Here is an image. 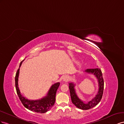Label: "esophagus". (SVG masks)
Returning <instances> with one entry per match:
<instances>
[{
	"instance_id": "obj_1",
	"label": "esophagus",
	"mask_w": 124,
	"mask_h": 124,
	"mask_svg": "<svg viewBox=\"0 0 124 124\" xmlns=\"http://www.w3.org/2000/svg\"><path fill=\"white\" fill-rule=\"evenodd\" d=\"M63 81L64 82H67L69 80V77L68 76H65L64 77H63Z\"/></svg>"
}]
</instances>
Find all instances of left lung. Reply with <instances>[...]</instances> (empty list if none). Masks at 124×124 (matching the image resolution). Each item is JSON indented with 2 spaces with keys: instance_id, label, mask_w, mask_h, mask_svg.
Segmentation results:
<instances>
[{
  "instance_id": "obj_1",
  "label": "left lung",
  "mask_w": 124,
  "mask_h": 124,
  "mask_svg": "<svg viewBox=\"0 0 124 124\" xmlns=\"http://www.w3.org/2000/svg\"><path fill=\"white\" fill-rule=\"evenodd\" d=\"M85 72L88 73L89 74H92L96 77L98 79L99 84V89L97 94L91 101H89L88 103H85L82 100L78 97L76 93L75 89L74 88L75 85L73 83H69V89L71 97V100L72 103L75 105L78 108L84 110H87L97 105L100 102L102 95H103V90H104V80L103 77H102V73L100 69H87L85 70Z\"/></svg>"
}]
</instances>
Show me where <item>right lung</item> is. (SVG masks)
Returning a JSON list of instances; mask_svg holds the SVG:
<instances>
[{"label": "right lung", "instance_id": "1", "mask_svg": "<svg viewBox=\"0 0 124 124\" xmlns=\"http://www.w3.org/2000/svg\"><path fill=\"white\" fill-rule=\"evenodd\" d=\"M24 60L21 62L19 68L17 70L16 75L15 83L17 94L18 95L20 100L23 105L26 108L29 109V110L39 113H44L47 112L48 111L50 110L54 104L56 93L60 86V83H56L52 85L46 96L41 98V99L31 100L24 97L21 94L18 86V78L19 75L20 68Z\"/></svg>", "mask_w": 124, "mask_h": 124}]
</instances>
